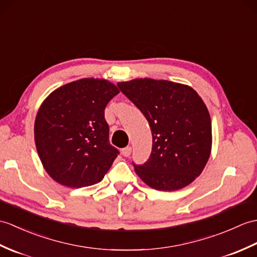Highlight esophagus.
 <instances>
[{
  "label": "esophagus",
  "mask_w": 257,
  "mask_h": 257,
  "mask_svg": "<svg viewBox=\"0 0 257 257\" xmlns=\"http://www.w3.org/2000/svg\"><path fill=\"white\" fill-rule=\"evenodd\" d=\"M121 154L123 157H129L131 154V147H126L121 150Z\"/></svg>",
  "instance_id": "esophagus-1"
}]
</instances>
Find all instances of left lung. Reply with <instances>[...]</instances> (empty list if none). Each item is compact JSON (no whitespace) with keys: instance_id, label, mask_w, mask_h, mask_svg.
Returning <instances> with one entry per match:
<instances>
[{"instance_id":"8db88e82","label":"left lung","mask_w":257,"mask_h":257,"mask_svg":"<svg viewBox=\"0 0 257 257\" xmlns=\"http://www.w3.org/2000/svg\"><path fill=\"white\" fill-rule=\"evenodd\" d=\"M117 86L138 107L152 133L150 158L135 171L158 190L181 189L200 175L211 151V119L190 86L164 80L136 79Z\"/></svg>"}]
</instances>
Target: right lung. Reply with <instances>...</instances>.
Instances as JSON below:
<instances>
[{"instance_id": "right-lung-1", "label": "right lung", "mask_w": 257, "mask_h": 257, "mask_svg": "<svg viewBox=\"0 0 257 257\" xmlns=\"http://www.w3.org/2000/svg\"><path fill=\"white\" fill-rule=\"evenodd\" d=\"M119 89L103 79H81L53 91L35 120V143L46 172L63 186L96 184L119 151L109 143L104 110Z\"/></svg>"}]
</instances>
